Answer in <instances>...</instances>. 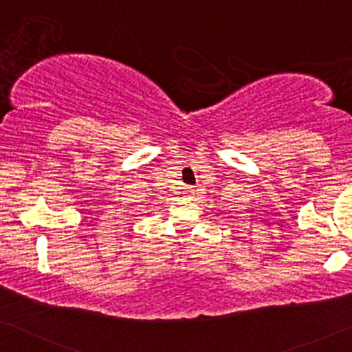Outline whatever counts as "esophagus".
Segmentation results:
<instances>
[{"label": "esophagus", "mask_w": 352, "mask_h": 352, "mask_svg": "<svg viewBox=\"0 0 352 352\" xmlns=\"http://www.w3.org/2000/svg\"><path fill=\"white\" fill-rule=\"evenodd\" d=\"M192 195H195V190H192V188H186L185 196H192Z\"/></svg>", "instance_id": "1"}]
</instances>
